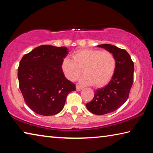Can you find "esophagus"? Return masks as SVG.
I'll return each mask as SVG.
<instances>
[{
  "label": "esophagus",
  "mask_w": 153,
  "mask_h": 153,
  "mask_svg": "<svg viewBox=\"0 0 153 153\" xmlns=\"http://www.w3.org/2000/svg\"><path fill=\"white\" fill-rule=\"evenodd\" d=\"M83 88L82 86H79V85H76V90L77 91H80V90H82Z\"/></svg>",
  "instance_id": "esophagus-1"
}]
</instances>
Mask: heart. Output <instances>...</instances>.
<instances>
[{
    "label": "heart",
    "mask_w": 153,
    "mask_h": 153,
    "mask_svg": "<svg viewBox=\"0 0 153 153\" xmlns=\"http://www.w3.org/2000/svg\"><path fill=\"white\" fill-rule=\"evenodd\" d=\"M61 69L70 81L77 79L83 73L84 75L80 79L82 84L101 87L107 84L115 74L116 59L109 51L80 49L73 53L72 59H63Z\"/></svg>",
    "instance_id": "1"
}]
</instances>
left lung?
Instances as JSON below:
<instances>
[{
	"label": "left lung",
	"mask_w": 153,
	"mask_h": 153,
	"mask_svg": "<svg viewBox=\"0 0 153 153\" xmlns=\"http://www.w3.org/2000/svg\"><path fill=\"white\" fill-rule=\"evenodd\" d=\"M113 54L116 59L115 74L105 87L94 91L91 102L86 105L88 110L102 115L113 112L123 105L129 97L134 82V62L126 50L103 44L98 46Z\"/></svg>",
	"instance_id": "8db88e82"
}]
</instances>
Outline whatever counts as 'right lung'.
Listing matches in <instances>:
<instances>
[{"instance_id": "1", "label": "right lung", "mask_w": 153, "mask_h": 153, "mask_svg": "<svg viewBox=\"0 0 153 153\" xmlns=\"http://www.w3.org/2000/svg\"><path fill=\"white\" fill-rule=\"evenodd\" d=\"M68 54L65 46L41 45L25 54L18 67V79L25 102L38 115L50 116L63 109L67 96L76 90L61 69Z\"/></svg>"}]
</instances>
